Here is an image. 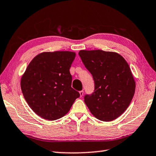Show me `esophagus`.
I'll use <instances>...</instances> for the list:
<instances>
[{
  "instance_id": "34e87169",
  "label": "esophagus",
  "mask_w": 156,
  "mask_h": 156,
  "mask_svg": "<svg viewBox=\"0 0 156 156\" xmlns=\"http://www.w3.org/2000/svg\"><path fill=\"white\" fill-rule=\"evenodd\" d=\"M79 93H80V97H82V96H83V94H84V90H80V92H79Z\"/></svg>"
}]
</instances>
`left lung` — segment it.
<instances>
[{"instance_id":"1","label":"left lung","mask_w":156,"mask_h":156,"mask_svg":"<svg viewBox=\"0 0 156 156\" xmlns=\"http://www.w3.org/2000/svg\"><path fill=\"white\" fill-rule=\"evenodd\" d=\"M78 55L94 82V92L84 96V103L98 120H115L126 110L135 94L129 64L115 52L81 50Z\"/></svg>"}]
</instances>
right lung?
Returning <instances> with one entry per match:
<instances>
[{
    "mask_svg": "<svg viewBox=\"0 0 156 156\" xmlns=\"http://www.w3.org/2000/svg\"><path fill=\"white\" fill-rule=\"evenodd\" d=\"M74 52H44L29 63L21 79L27 104L36 114L55 120L68 113L80 93L72 88L69 68Z\"/></svg>",
    "mask_w": 156,
    "mask_h": 156,
    "instance_id": "right-lung-1",
    "label": "right lung"
}]
</instances>
